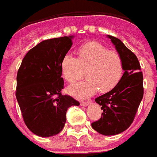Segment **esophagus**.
<instances>
[{"label": "esophagus", "instance_id": "esophagus-1", "mask_svg": "<svg viewBox=\"0 0 157 157\" xmlns=\"http://www.w3.org/2000/svg\"><path fill=\"white\" fill-rule=\"evenodd\" d=\"M89 103H90V101H80V105H82V106H85V105H87Z\"/></svg>", "mask_w": 157, "mask_h": 157}]
</instances>
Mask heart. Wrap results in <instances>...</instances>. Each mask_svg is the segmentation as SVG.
I'll return each mask as SVG.
<instances>
[{"mask_svg":"<svg viewBox=\"0 0 157 157\" xmlns=\"http://www.w3.org/2000/svg\"><path fill=\"white\" fill-rule=\"evenodd\" d=\"M77 58L71 55L63 56L61 71L64 79L73 84L84 77L88 80L69 88V92L78 98L89 97L97 90L109 92L122 79L124 72L123 60L116 51H108L99 42L91 41L79 46Z\"/></svg>","mask_w":157,"mask_h":157,"instance_id":"obj_1","label":"heart"}]
</instances>
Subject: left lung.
Here are the masks:
<instances>
[{"instance_id":"left-lung-1","label":"left lung","mask_w":157,"mask_h":157,"mask_svg":"<svg viewBox=\"0 0 157 157\" xmlns=\"http://www.w3.org/2000/svg\"><path fill=\"white\" fill-rule=\"evenodd\" d=\"M123 60L124 73L119 84L111 91L94 99L101 105V117L91 123L103 135H115L132 124L144 95L143 73L137 56L119 39L108 35Z\"/></svg>"}]
</instances>
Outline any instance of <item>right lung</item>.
Returning <instances> with one entry per match:
<instances>
[{"label": "right lung", "instance_id": "obj_1", "mask_svg": "<svg viewBox=\"0 0 157 157\" xmlns=\"http://www.w3.org/2000/svg\"><path fill=\"white\" fill-rule=\"evenodd\" d=\"M73 36L55 38L39 43L23 57L17 74L16 98L23 121L40 137L59 134L66 113L79 102L62 94L64 80L61 62L69 51Z\"/></svg>", "mask_w": 157, "mask_h": 157}]
</instances>
